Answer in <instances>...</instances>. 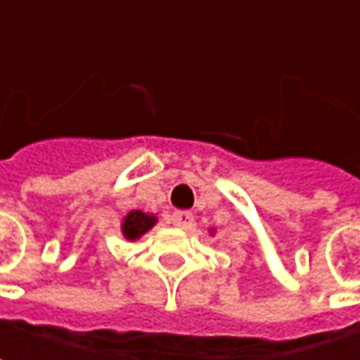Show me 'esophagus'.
Returning <instances> with one entry per match:
<instances>
[{
    "label": "esophagus",
    "instance_id": "obj_1",
    "mask_svg": "<svg viewBox=\"0 0 360 360\" xmlns=\"http://www.w3.org/2000/svg\"><path fill=\"white\" fill-rule=\"evenodd\" d=\"M192 222H194V216L190 212H174L172 214V224L176 229H190Z\"/></svg>",
    "mask_w": 360,
    "mask_h": 360
}]
</instances>
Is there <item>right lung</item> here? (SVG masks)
I'll return each instance as SVG.
<instances>
[{"label":"right lung","mask_w":360,"mask_h":360,"mask_svg":"<svg viewBox=\"0 0 360 360\" xmlns=\"http://www.w3.org/2000/svg\"><path fill=\"white\" fill-rule=\"evenodd\" d=\"M156 216L146 214L142 210H131L130 214L124 216V222H122V232L128 240H136L140 238L142 234H146L148 230L156 224Z\"/></svg>","instance_id":"add662e5"}]
</instances>
